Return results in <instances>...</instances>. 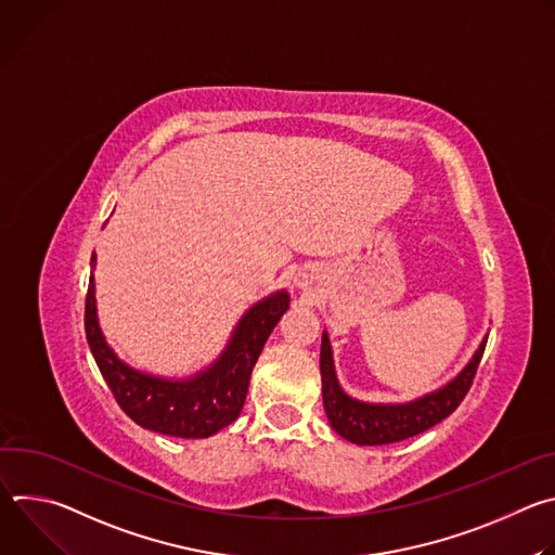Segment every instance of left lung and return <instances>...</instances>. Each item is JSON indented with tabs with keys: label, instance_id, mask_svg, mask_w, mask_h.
I'll list each match as a JSON object with an SVG mask.
<instances>
[{
	"label": "left lung",
	"instance_id": "1",
	"mask_svg": "<svg viewBox=\"0 0 555 555\" xmlns=\"http://www.w3.org/2000/svg\"><path fill=\"white\" fill-rule=\"evenodd\" d=\"M486 345L488 340H483L479 351L474 353V360L461 371V375L448 386H443L441 390L426 395V398L411 404L379 406V404L356 402L343 392L334 373L332 347H330L327 334H323L321 377H323V404H325L330 424L340 437L358 446H384V443L404 441L409 437H415L437 426L448 415H452L456 406L463 402L474 382V375H477Z\"/></svg>",
	"mask_w": 555,
	"mask_h": 555
}]
</instances>
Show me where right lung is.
<instances>
[{"mask_svg": "<svg viewBox=\"0 0 555 555\" xmlns=\"http://www.w3.org/2000/svg\"><path fill=\"white\" fill-rule=\"evenodd\" d=\"M94 261L92 255V268ZM287 300L285 292H276L255 305L236 327L225 353L206 373L184 382L142 375L114 356L96 323L94 274L86 296V334L114 400L138 426L171 437L204 439L240 417L253 369L287 311Z\"/></svg>", "mask_w": 555, "mask_h": 555, "instance_id": "obj_1", "label": "right lung"}]
</instances>
